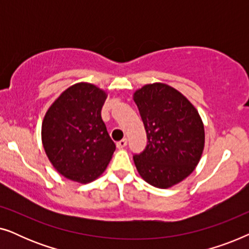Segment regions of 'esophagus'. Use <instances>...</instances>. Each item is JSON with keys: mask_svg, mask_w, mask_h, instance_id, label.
Listing matches in <instances>:
<instances>
[{"mask_svg": "<svg viewBox=\"0 0 249 249\" xmlns=\"http://www.w3.org/2000/svg\"><path fill=\"white\" fill-rule=\"evenodd\" d=\"M125 146H127V139H125V138L121 139L120 142H117V147H118L119 149H122V148H124Z\"/></svg>", "mask_w": 249, "mask_h": 249, "instance_id": "obj_1", "label": "esophagus"}]
</instances>
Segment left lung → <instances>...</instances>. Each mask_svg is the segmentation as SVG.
Listing matches in <instances>:
<instances>
[{
    "label": "left lung",
    "instance_id": "obj_1",
    "mask_svg": "<svg viewBox=\"0 0 249 249\" xmlns=\"http://www.w3.org/2000/svg\"><path fill=\"white\" fill-rule=\"evenodd\" d=\"M147 145L134 155L138 173L149 185L169 188L187 178L198 164L205 134L198 112L175 88L145 85L134 94Z\"/></svg>",
    "mask_w": 249,
    "mask_h": 249
}]
</instances>
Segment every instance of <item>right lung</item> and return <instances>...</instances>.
I'll list each match as a JSON object with an SVG mask.
<instances>
[{"mask_svg": "<svg viewBox=\"0 0 249 249\" xmlns=\"http://www.w3.org/2000/svg\"><path fill=\"white\" fill-rule=\"evenodd\" d=\"M107 93L79 83L63 91L46 112L42 125L44 149L59 173L80 183L98 178L115 144L102 120Z\"/></svg>", "mask_w": 249, "mask_h": 249, "instance_id": "obj_1", "label": "right lung"}]
</instances>
